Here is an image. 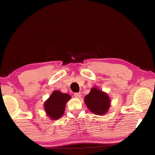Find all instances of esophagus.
Returning <instances> with one entry per match:
<instances>
[{
	"instance_id": "1",
	"label": "esophagus",
	"mask_w": 155,
	"mask_h": 155,
	"mask_svg": "<svg viewBox=\"0 0 155 155\" xmlns=\"http://www.w3.org/2000/svg\"><path fill=\"white\" fill-rule=\"evenodd\" d=\"M74 96L76 97V98H80L81 96V93H79V92H78V93H75V94H74Z\"/></svg>"
}]
</instances>
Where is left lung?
<instances>
[{
	"instance_id": "obj_1",
	"label": "left lung",
	"mask_w": 155,
	"mask_h": 155,
	"mask_svg": "<svg viewBox=\"0 0 155 155\" xmlns=\"http://www.w3.org/2000/svg\"><path fill=\"white\" fill-rule=\"evenodd\" d=\"M110 98L107 94L97 88H92L85 97V103L88 109L94 114H105L110 107Z\"/></svg>"
}]
</instances>
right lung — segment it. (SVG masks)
Instances as JSON below:
<instances>
[{"instance_id": "1", "label": "right lung", "mask_w": 155, "mask_h": 155, "mask_svg": "<svg viewBox=\"0 0 155 155\" xmlns=\"http://www.w3.org/2000/svg\"><path fill=\"white\" fill-rule=\"evenodd\" d=\"M70 96L55 91L45 103V110L47 115L53 120L60 118L63 115L67 102Z\"/></svg>"}]
</instances>
